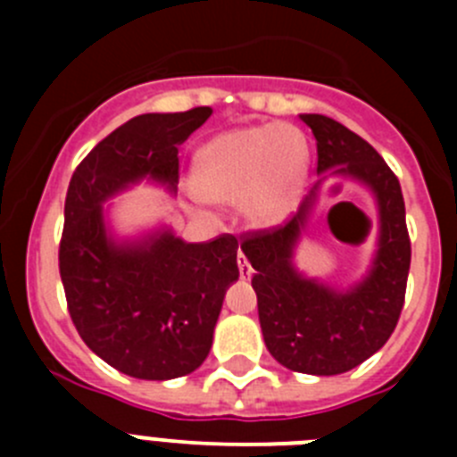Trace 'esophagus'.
<instances>
[{
    "label": "esophagus",
    "mask_w": 457,
    "mask_h": 457,
    "mask_svg": "<svg viewBox=\"0 0 457 457\" xmlns=\"http://www.w3.org/2000/svg\"><path fill=\"white\" fill-rule=\"evenodd\" d=\"M237 270H240V277L242 278H252V274H253V268L252 265H249V261H247V256H245V253H237Z\"/></svg>",
    "instance_id": "1"
}]
</instances>
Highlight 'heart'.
Instances as JSON below:
<instances>
[{
	"label": "heart",
	"instance_id": "b5f03b06",
	"mask_svg": "<svg viewBox=\"0 0 457 457\" xmlns=\"http://www.w3.org/2000/svg\"><path fill=\"white\" fill-rule=\"evenodd\" d=\"M309 146L290 123L252 125L217 135L194 157L192 185L210 201H236L253 224L288 212L304 180Z\"/></svg>",
	"mask_w": 457,
	"mask_h": 457
}]
</instances>
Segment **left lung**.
Here are the masks:
<instances>
[{"label":"left lung","instance_id":"left-lung-1","mask_svg":"<svg viewBox=\"0 0 457 457\" xmlns=\"http://www.w3.org/2000/svg\"><path fill=\"white\" fill-rule=\"evenodd\" d=\"M300 119L316 137L318 171L348 173L378 196L379 249L373 270L348 293L295 272L290 256L316 194L281 224L245 233L240 247L256 270L252 286L270 354L297 373L338 375L378 353L398 325L411 258L405 201L395 173L369 141L329 116Z\"/></svg>","mask_w":457,"mask_h":457}]
</instances>
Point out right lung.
<instances>
[{
    "label": "right lung",
    "instance_id": "right-lung-1",
    "mask_svg": "<svg viewBox=\"0 0 457 457\" xmlns=\"http://www.w3.org/2000/svg\"><path fill=\"white\" fill-rule=\"evenodd\" d=\"M212 114H141L116 128L72 173L63 208L59 274L71 320L93 353L120 373L171 379L204 364L226 286L237 278V240L183 242L160 233L116 247L103 201L151 176L179 183V146Z\"/></svg>",
    "mask_w": 457,
    "mask_h": 457
}]
</instances>
